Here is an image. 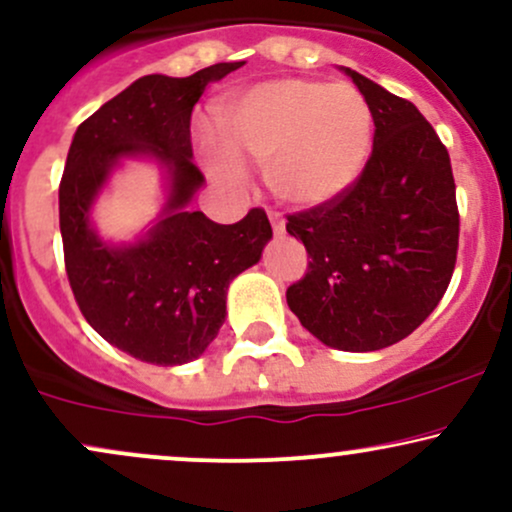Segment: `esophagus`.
<instances>
[{
	"mask_svg": "<svg viewBox=\"0 0 512 512\" xmlns=\"http://www.w3.org/2000/svg\"><path fill=\"white\" fill-rule=\"evenodd\" d=\"M269 221H272V228H274L276 236H281V233L286 231V221H284V216L276 214V211H269Z\"/></svg>",
	"mask_w": 512,
	"mask_h": 512,
	"instance_id": "34e87169",
	"label": "esophagus"
}]
</instances>
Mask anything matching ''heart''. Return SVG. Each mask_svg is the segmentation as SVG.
<instances>
[{
    "instance_id": "heart-1",
    "label": "heart",
    "mask_w": 512,
    "mask_h": 512,
    "mask_svg": "<svg viewBox=\"0 0 512 512\" xmlns=\"http://www.w3.org/2000/svg\"><path fill=\"white\" fill-rule=\"evenodd\" d=\"M223 134L204 129L207 166L228 185L245 180L248 158L269 163V185L281 202L317 209L342 199L366 170L373 113L349 84L313 79L264 81L221 110Z\"/></svg>"
}]
</instances>
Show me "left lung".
Wrapping results in <instances>:
<instances>
[{"label":"left lung","mask_w":512,"mask_h":512,"mask_svg":"<svg viewBox=\"0 0 512 512\" xmlns=\"http://www.w3.org/2000/svg\"><path fill=\"white\" fill-rule=\"evenodd\" d=\"M373 113L358 182L327 207L289 216L308 272L286 303L322 344L378 351L409 337L440 303L460 240L448 149L414 103L342 67Z\"/></svg>","instance_id":"8db88e82"}]
</instances>
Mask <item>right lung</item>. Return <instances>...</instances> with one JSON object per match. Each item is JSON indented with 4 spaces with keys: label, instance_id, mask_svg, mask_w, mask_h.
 <instances>
[{
    "label": "right lung",
    "instance_id": "1",
    "mask_svg": "<svg viewBox=\"0 0 512 512\" xmlns=\"http://www.w3.org/2000/svg\"><path fill=\"white\" fill-rule=\"evenodd\" d=\"M243 62H219L185 79L149 74L76 129L60 182L64 267L79 310L105 342L156 366H182L207 351L226 320L228 284L260 262L272 238L264 209L238 223L190 211L204 175L192 163L190 117L211 81ZM122 157L167 168L169 199L154 229L134 244L97 236L90 207Z\"/></svg>",
    "mask_w": 512,
    "mask_h": 512
}]
</instances>
